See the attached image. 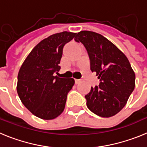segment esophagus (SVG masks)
Wrapping results in <instances>:
<instances>
[{
	"label": "esophagus",
	"mask_w": 147,
	"mask_h": 147,
	"mask_svg": "<svg viewBox=\"0 0 147 147\" xmlns=\"http://www.w3.org/2000/svg\"><path fill=\"white\" fill-rule=\"evenodd\" d=\"M81 81L82 80H78V79H76V80H75V83H76V84H79Z\"/></svg>",
	"instance_id": "esophagus-1"
}]
</instances>
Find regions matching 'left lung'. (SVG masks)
I'll return each instance as SVG.
<instances>
[{"instance_id": "left-lung-1", "label": "left lung", "mask_w": 147, "mask_h": 147, "mask_svg": "<svg viewBox=\"0 0 147 147\" xmlns=\"http://www.w3.org/2000/svg\"><path fill=\"white\" fill-rule=\"evenodd\" d=\"M86 49L90 70L96 73L98 86L85 95L87 107L98 116L109 118L126 105L136 85V74L125 54L100 34L82 31L74 38Z\"/></svg>"}]
</instances>
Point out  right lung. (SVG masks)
I'll use <instances>...</instances> for the list:
<instances>
[{
  "mask_svg": "<svg viewBox=\"0 0 147 147\" xmlns=\"http://www.w3.org/2000/svg\"><path fill=\"white\" fill-rule=\"evenodd\" d=\"M76 33L62 32L40 41L29 53L18 75L17 91L32 114L51 120L64 110L67 93L75 81L54 76L60 69L62 49Z\"/></svg>",
  "mask_w": 147,
  "mask_h": 147,
  "instance_id": "add662e5",
  "label": "right lung"
}]
</instances>
